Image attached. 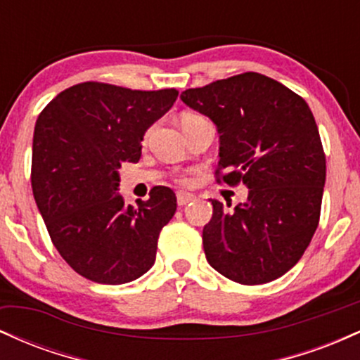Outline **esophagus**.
I'll return each instance as SVG.
<instances>
[{
    "instance_id": "esophagus-1",
    "label": "esophagus",
    "mask_w": 360,
    "mask_h": 360,
    "mask_svg": "<svg viewBox=\"0 0 360 360\" xmlns=\"http://www.w3.org/2000/svg\"><path fill=\"white\" fill-rule=\"evenodd\" d=\"M196 200V196H194V194H191V193H177V205L179 206H184V205H188V203H191V201H194Z\"/></svg>"
}]
</instances>
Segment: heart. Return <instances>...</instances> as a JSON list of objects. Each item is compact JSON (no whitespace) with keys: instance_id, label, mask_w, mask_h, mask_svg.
I'll return each instance as SVG.
<instances>
[{"instance_id":"heart-1","label":"heart","mask_w":360,"mask_h":360,"mask_svg":"<svg viewBox=\"0 0 360 360\" xmlns=\"http://www.w3.org/2000/svg\"><path fill=\"white\" fill-rule=\"evenodd\" d=\"M200 120H205V118L200 117V115H196V113H184L183 117H181V127H186L188 123L200 122ZM148 134H150V131H146V135H143V140L148 139ZM181 183H184V184L189 183V179H188V177H181Z\"/></svg>"}]
</instances>
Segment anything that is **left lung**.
Here are the masks:
<instances>
[{
  "instance_id": "obj_1",
  "label": "left lung",
  "mask_w": 360,
  "mask_h": 360,
  "mask_svg": "<svg viewBox=\"0 0 360 360\" xmlns=\"http://www.w3.org/2000/svg\"><path fill=\"white\" fill-rule=\"evenodd\" d=\"M181 100L218 128L217 174L225 171L218 183L249 188L245 203L230 212L212 200L206 260L247 286L281 278L304 254L320 220L326 162L311 110L259 72L186 89Z\"/></svg>"
}]
</instances>
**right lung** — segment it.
Returning <instances> with one entry per match:
<instances>
[{"instance_id":"add662e5","label":"right lung","mask_w":360,"mask_h":360,"mask_svg":"<svg viewBox=\"0 0 360 360\" xmlns=\"http://www.w3.org/2000/svg\"><path fill=\"white\" fill-rule=\"evenodd\" d=\"M177 94L81 82L57 94L37 118L35 203L56 249L82 278L125 284L154 266L176 194L155 186L137 208L125 205L118 169L139 162L147 128L171 110Z\"/></svg>"}]
</instances>
